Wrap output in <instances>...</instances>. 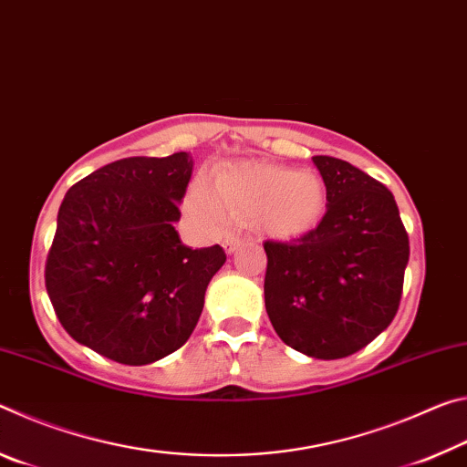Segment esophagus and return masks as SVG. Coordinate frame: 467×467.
<instances>
[{
    "label": "esophagus",
    "mask_w": 467,
    "mask_h": 467,
    "mask_svg": "<svg viewBox=\"0 0 467 467\" xmlns=\"http://www.w3.org/2000/svg\"><path fill=\"white\" fill-rule=\"evenodd\" d=\"M223 244H224L226 253H233V251L241 244V239H239V236H226Z\"/></svg>",
    "instance_id": "34e87169"
}]
</instances>
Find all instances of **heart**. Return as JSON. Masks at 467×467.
Wrapping results in <instances>:
<instances>
[{"mask_svg": "<svg viewBox=\"0 0 467 467\" xmlns=\"http://www.w3.org/2000/svg\"><path fill=\"white\" fill-rule=\"evenodd\" d=\"M323 205L326 187L315 172L265 162L226 164L214 172L212 187L197 181L187 195L189 212L203 226L255 220L262 231L280 239L309 231Z\"/></svg>", "mask_w": 467, "mask_h": 467, "instance_id": "b5f03b06", "label": "heart"}]
</instances>
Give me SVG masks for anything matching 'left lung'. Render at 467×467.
<instances>
[{
    "label": "left lung",
    "instance_id": "1",
    "mask_svg": "<svg viewBox=\"0 0 467 467\" xmlns=\"http://www.w3.org/2000/svg\"><path fill=\"white\" fill-rule=\"evenodd\" d=\"M327 212L292 241H265V311L286 346L313 358L350 357L400 309L410 241L393 193L334 156H313Z\"/></svg>",
    "mask_w": 467,
    "mask_h": 467
}]
</instances>
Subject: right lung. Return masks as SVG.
<instances>
[{
  "mask_svg": "<svg viewBox=\"0 0 467 467\" xmlns=\"http://www.w3.org/2000/svg\"><path fill=\"white\" fill-rule=\"evenodd\" d=\"M192 171L187 152L121 158L63 197L45 286L63 329L100 357L150 365L197 326L226 253L185 247L175 231Z\"/></svg>",
  "mask_w": 467,
  "mask_h": 467,
  "instance_id": "1",
  "label": "right lung"
}]
</instances>
